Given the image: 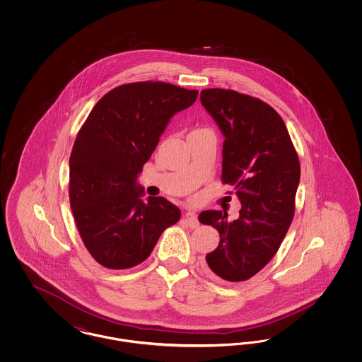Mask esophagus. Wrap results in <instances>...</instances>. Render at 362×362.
Masks as SVG:
<instances>
[{
	"label": "esophagus",
	"instance_id": "esophagus-1",
	"mask_svg": "<svg viewBox=\"0 0 362 362\" xmlns=\"http://www.w3.org/2000/svg\"><path fill=\"white\" fill-rule=\"evenodd\" d=\"M183 218L186 220V223H187L191 228H197V226L199 225V223H198V216H197L195 211H187V213H185Z\"/></svg>",
	"mask_w": 362,
	"mask_h": 362
}]
</instances>
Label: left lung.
I'll return each instance as SVG.
<instances>
[{"label":"left lung","mask_w":362,"mask_h":362,"mask_svg":"<svg viewBox=\"0 0 362 362\" xmlns=\"http://www.w3.org/2000/svg\"><path fill=\"white\" fill-rule=\"evenodd\" d=\"M201 103L224 134L221 180L235 189L241 204L232 223L221 210L199 214L202 224L220 233L207 266L225 281L241 282L272 260L292 224L300 161L272 105L221 88L204 89Z\"/></svg>","instance_id":"1"}]
</instances>
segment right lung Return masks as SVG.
Returning a JSON list of instances; mask_svg holds the SVG:
<instances>
[{
	"label": "right lung",
	"mask_w": 362,
	"mask_h": 362,
	"mask_svg": "<svg viewBox=\"0 0 362 362\" xmlns=\"http://www.w3.org/2000/svg\"><path fill=\"white\" fill-rule=\"evenodd\" d=\"M198 90L161 81L111 89L81 126L69 160V199L83 243L99 264L134 267L151 255L160 235L180 218L163 197L144 201L137 183L173 115Z\"/></svg>",
	"instance_id": "right-lung-1"
}]
</instances>
